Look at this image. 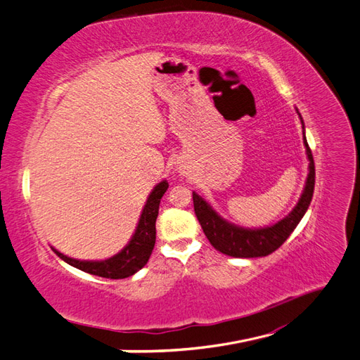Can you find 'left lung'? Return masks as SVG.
<instances>
[{"label":"left lung","mask_w":360,"mask_h":360,"mask_svg":"<svg viewBox=\"0 0 360 360\" xmlns=\"http://www.w3.org/2000/svg\"><path fill=\"white\" fill-rule=\"evenodd\" d=\"M302 138L304 146H306L307 158L310 161L306 187H304V191L297 207H295L284 219H281L280 222H276L272 226H266L260 229H248L242 226H236L220 217L216 211L210 207L207 200H204L198 193L193 191V204H195L196 217L202 229H204L210 243L213 245L217 251L225 255L237 257V259H254V257H266L272 254L288 240V237L293 233V229L297 228L302 216L306 214V211L311 202L313 190H315V162H313L311 150L307 144L306 135Z\"/></svg>","instance_id":"8db88e82"}]
</instances>
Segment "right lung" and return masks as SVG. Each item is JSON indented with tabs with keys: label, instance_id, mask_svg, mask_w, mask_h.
I'll use <instances>...</instances> for the list:
<instances>
[{
	"label": "right lung",
	"instance_id": "right-lung-1",
	"mask_svg": "<svg viewBox=\"0 0 360 360\" xmlns=\"http://www.w3.org/2000/svg\"><path fill=\"white\" fill-rule=\"evenodd\" d=\"M167 181H162L152 190L149 198H147L140 222H138V226L135 229V234L131 238V242H129L117 255L110 257V259L103 262H82L76 259H70V257L60 254L59 251L54 250V248H51V250L56 252L63 262H67L68 264L75 266V268L84 272L103 276V278L110 280L127 278V276H131L140 271L143 266L149 262V257L153 251L156 240L155 224L156 217H158L160 202L164 196V193L167 191Z\"/></svg>",
	"mask_w": 360,
	"mask_h": 360
}]
</instances>
